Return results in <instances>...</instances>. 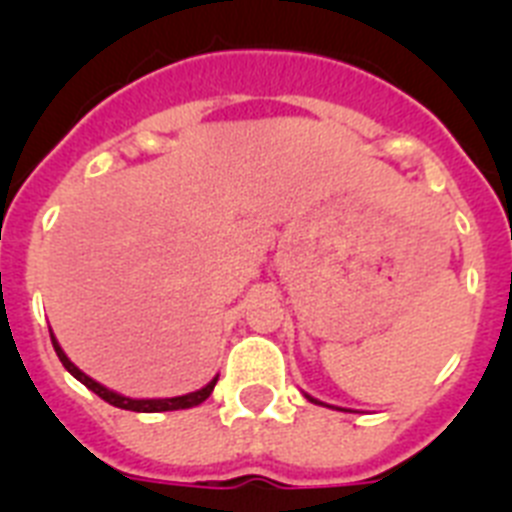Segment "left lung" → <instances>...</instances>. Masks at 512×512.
Returning <instances> with one entry per match:
<instances>
[{
  "label": "left lung",
  "instance_id": "left-lung-1",
  "mask_svg": "<svg viewBox=\"0 0 512 512\" xmlns=\"http://www.w3.org/2000/svg\"><path fill=\"white\" fill-rule=\"evenodd\" d=\"M307 397V400H310V402H315V405H325V402H320V400H315V397H310V395H305ZM325 408H328V405H325Z\"/></svg>",
  "mask_w": 512,
  "mask_h": 512
}]
</instances>
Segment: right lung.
<instances>
[{"mask_svg":"<svg viewBox=\"0 0 512 512\" xmlns=\"http://www.w3.org/2000/svg\"><path fill=\"white\" fill-rule=\"evenodd\" d=\"M51 341H53V348H56L58 359H61V364L66 366V372L71 374V377L79 379L84 387H89V390L94 392V395L102 397L104 402H110V405H115V408H122V410H133V413H166V410H184V408H194V405H200V402H205L207 397L212 395V390H215L217 384V377H212L210 382L202 387V390L197 392H187V395H179V397H156V400H135V397H125L120 395V392L110 390V387H104V384H99L97 379L87 377V374L81 372L79 366L74 364V361L69 359V356L63 354L61 343L56 341V336H53L51 330Z\"/></svg>","mask_w":512,"mask_h":512,"instance_id":"right-lung-1","label":"right lung"}]
</instances>
